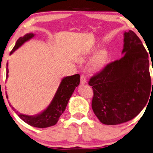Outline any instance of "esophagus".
<instances>
[{
  "mask_svg": "<svg viewBox=\"0 0 153 153\" xmlns=\"http://www.w3.org/2000/svg\"><path fill=\"white\" fill-rule=\"evenodd\" d=\"M80 81H81V84H86V77L84 76V75H82V76H81Z\"/></svg>",
  "mask_w": 153,
  "mask_h": 153,
  "instance_id": "esophagus-1",
  "label": "esophagus"
}]
</instances>
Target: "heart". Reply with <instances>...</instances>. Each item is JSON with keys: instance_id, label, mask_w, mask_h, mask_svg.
<instances>
[{"instance_id": "obj_1", "label": "heart", "mask_w": 153, "mask_h": 153, "mask_svg": "<svg viewBox=\"0 0 153 153\" xmlns=\"http://www.w3.org/2000/svg\"><path fill=\"white\" fill-rule=\"evenodd\" d=\"M96 48H91V50L88 52L87 56H90L93 54L94 52H96ZM105 62V55L103 52H99L95 54L94 56L93 59L91 62V65H90V68L92 71H99L102 69L103 65H104Z\"/></svg>"}]
</instances>
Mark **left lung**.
Returning a JSON list of instances; mask_svg holds the SVG:
<instances>
[{
  "label": "left lung",
  "mask_w": 153,
  "mask_h": 153,
  "mask_svg": "<svg viewBox=\"0 0 153 153\" xmlns=\"http://www.w3.org/2000/svg\"><path fill=\"white\" fill-rule=\"evenodd\" d=\"M123 56L91 77L92 109L105 125H118L134 118L146 106L152 87L148 54L136 34H123Z\"/></svg>",
  "instance_id": "1"
}]
</instances>
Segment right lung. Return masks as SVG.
<instances>
[{"mask_svg": "<svg viewBox=\"0 0 153 153\" xmlns=\"http://www.w3.org/2000/svg\"><path fill=\"white\" fill-rule=\"evenodd\" d=\"M35 35V34L33 33H27L23 37H20L17 40L16 45L10 52V55L15 51L18 50L19 48H20L25 42H27L34 37ZM7 67H8V64L7 63L6 79L8 77V69H7ZM79 82L80 75L78 74L72 75V76L64 77L60 82L59 87L56 90L54 97L52 99L50 105L44 111L36 115L28 116L26 114H20L18 111H16V108H14V107H13L10 103H9V105L12 107L13 110L16 112V114L24 122L29 124L30 126L36 128H40L50 127V126L55 125L59 120L60 116H62L64 111H65L69 99L71 98L76 86H79ZM6 97L7 99H8L7 93Z\"/></svg>", "mask_w": 153, "mask_h": 153, "instance_id": "add662e5", "label": "right lung"}]
</instances>
